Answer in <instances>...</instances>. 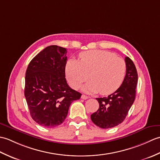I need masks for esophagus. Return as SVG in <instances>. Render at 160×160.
<instances>
[{
  "instance_id": "34e87169",
  "label": "esophagus",
  "mask_w": 160,
  "mask_h": 160,
  "mask_svg": "<svg viewBox=\"0 0 160 160\" xmlns=\"http://www.w3.org/2000/svg\"><path fill=\"white\" fill-rule=\"evenodd\" d=\"M81 98H82V99H83V100H87V99H88V98H89V96H86V95L82 94V96H81Z\"/></svg>"
}]
</instances>
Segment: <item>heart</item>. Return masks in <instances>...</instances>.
I'll list each match as a JSON object with an SVG mask.
<instances>
[{"label": "heart", "mask_w": 160, "mask_h": 160, "mask_svg": "<svg viewBox=\"0 0 160 160\" xmlns=\"http://www.w3.org/2000/svg\"><path fill=\"white\" fill-rule=\"evenodd\" d=\"M80 61H67L65 72L71 87L78 89L89 78L91 80L82 87L86 92L106 96L114 93L122 85L127 71L124 59L104 50H89L80 53Z\"/></svg>", "instance_id": "b5f03b06"}]
</instances>
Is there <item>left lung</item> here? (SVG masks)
Segmentation results:
<instances>
[{"mask_svg": "<svg viewBox=\"0 0 160 160\" xmlns=\"http://www.w3.org/2000/svg\"><path fill=\"white\" fill-rule=\"evenodd\" d=\"M127 71L119 89L108 97L96 98L99 108L91 115L93 123L102 128H110L121 124L128 114L135 98L138 72L133 62L125 58Z\"/></svg>", "mask_w": 160, "mask_h": 160, "instance_id": "left-lung-1", "label": "left lung"}]
</instances>
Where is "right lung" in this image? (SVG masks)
I'll return each instance as SVG.
<instances>
[{
  "mask_svg": "<svg viewBox=\"0 0 160 160\" xmlns=\"http://www.w3.org/2000/svg\"><path fill=\"white\" fill-rule=\"evenodd\" d=\"M67 52L57 45L47 47L31 60L26 71L25 96L30 115L44 127L62 124L71 104L82 95L67 82Z\"/></svg>",
  "mask_w": 160,
  "mask_h": 160,
  "instance_id": "right-lung-1",
  "label": "right lung"
}]
</instances>
